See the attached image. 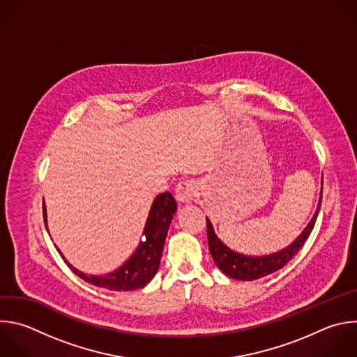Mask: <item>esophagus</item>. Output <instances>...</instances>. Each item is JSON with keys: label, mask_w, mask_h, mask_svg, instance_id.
Masks as SVG:
<instances>
[{"label": "esophagus", "mask_w": 357, "mask_h": 357, "mask_svg": "<svg viewBox=\"0 0 357 357\" xmlns=\"http://www.w3.org/2000/svg\"><path fill=\"white\" fill-rule=\"evenodd\" d=\"M197 193V185L193 181H183L175 189V197L182 204H189Z\"/></svg>", "instance_id": "obj_1"}]
</instances>
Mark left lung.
<instances>
[{"instance_id": "8db88e82", "label": "left lung", "mask_w": 357, "mask_h": 357, "mask_svg": "<svg viewBox=\"0 0 357 357\" xmlns=\"http://www.w3.org/2000/svg\"><path fill=\"white\" fill-rule=\"evenodd\" d=\"M321 200H322V190H321L319 203H318V207H317V211H315L314 217L311 218V221L308 222L305 229L297 236V240L294 243H291L287 248H284V250H282L276 254L266 255V257H247V255H241V254L234 252L232 250L225 247L218 240V236L214 234V229H213V225H211L210 220L206 218L208 250H210V254L214 259V264L217 265V268L222 273H225L227 276H229L232 279H236V280H257V279L268 276L273 272H278L305 244L307 238L310 236V234H311V231L315 225L318 211H319V207H321Z\"/></svg>"}]
</instances>
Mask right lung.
<instances>
[{
  "mask_svg": "<svg viewBox=\"0 0 357 357\" xmlns=\"http://www.w3.org/2000/svg\"><path fill=\"white\" fill-rule=\"evenodd\" d=\"M176 208H178L176 202L169 192L158 195L151 206L147 224L143 232L146 236L144 241L140 243L136 252L123 264V266H121L117 271L106 276L85 275L77 271L74 266H71L64 259L63 255L61 258L78 278L84 279L85 282L96 287H103L114 291H132V290L142 289L147 283H150V280L155 276L160 268V261H161V255H162V250L167 238V232ZM43 218H45V225L47 228L45 204H43Z\"/></svg>",
  "mask_w": 357,
  "mask_h": 357,
  "instance_id": "1",
  "label": "right lung"
}]
</instances>
